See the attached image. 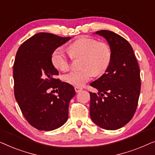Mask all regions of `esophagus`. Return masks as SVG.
<instances>
[{
    "instance_id": "obj_1",
    "label": "esophagus",
    "mask_w": 155,
    "mask_h": 155,
    "mask_svg": "<svg viewBox=\"0 0 155 155\" xmlns=\"http://www.w3.org/2000/svg\"><path fill=\"white\" fill-rule=\"evenodd\" d=\"M82 90V87H75V90L76 92H80V91H81Z\"/></svg>"
}]
</instances>
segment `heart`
<instances>
[{"mask_svg": "<svg viewBox=\"0 0 155 155\" xmlns=\"http://www.w3.org/2000/svg\"><path fill=\"white\" fill-rule=\"evenodd\" d=\"M68 52L73 58H82L80 67L82 69L69 72L63 77L65 82L76 87L83 86L92 79L94 73L97 75L104 73L112 58L109 44L84 36L70 44ZM51 61L54 67L59 71H65L70 66L68 56L61 47L53 51Z\"/></svg>", "mask_w": 155, "mask_h": 155, "instance_id": "heart-1", "label": "heart"}]
</instances>
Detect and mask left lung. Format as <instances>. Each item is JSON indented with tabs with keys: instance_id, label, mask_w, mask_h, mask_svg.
Listing matches in <instances>:
<instances>
[{
	"instance_id": "obj_1",
	"label": "left lung",
	"mask_w": 155,
	"mask_h": 155,
	"mask_svg": "<svg viewBox=\"0 0 155 155\" xmlns=\"http://www.w3.org/2000/svg\"><path fill=\"white\" fill-rule=\"evenodd\" d=\"M107 39L111 61L104 75L90 83L98 90L90 94V117L106 130H117L128 124L136 111L140 75L132 46L121 36L109 30L96 31Z\"/></svg>"
}]
</instances>
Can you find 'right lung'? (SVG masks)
Here are the masks:
<instances>
[{
    "instance_id": "1",
    "label": "right lung",
    "mask_w": 155,
    "mask_h": 155,
    "mask_svg": "<svg viewBox=\"0 0 155 155\" xmlns=\"http://www.w3.org/2000/svg\"><path fill=\"white\" fill-rule=\"evenodd\" d=\"M70 39V37L38 33L22 43L16 54L15 97L25 119L39 130H55L68 118L69 103L75 96V89L56 78L58 71L52 65L51 56ZM50 88H56L58 95L48 93Z\"/></svg>"
}]
</instances>
